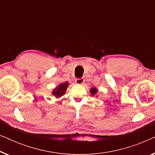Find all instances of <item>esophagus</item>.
I'll return each mask as SVG.
<instances>
[{
	"label": "esophagus",
	"mask_w": 155,
	"mask_h": 155,
	"mask_svg": "<svg viewBox=\"0 0 155 155\" xmlns=\"http://www.w3.org/2000/svg\"><path fill=\"white\" fill-rule=\"evenodd\" d=\"M84 78H78V79L75 80V82L78 84H82L84 82Z\"/></svg>",
	"instance_id": "esophagus-1"
}]
</instances>
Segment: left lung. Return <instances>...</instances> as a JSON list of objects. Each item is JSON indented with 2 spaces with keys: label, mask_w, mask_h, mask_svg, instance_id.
<instances>
[{
  "label": "left lung",
  "mask_w": 155,
  "mask_h": 155,
  "mask_svg": "<svg viewBox=\"0 0 155 155\" xmlns=\"http://www.w3.org/2000/svg\"><path fill=\"white\" fill-rule=\"evenodd\" d=\"M97 92H98V90L96 87H92L90 89V93L92 96L96 95L97 94Z\"/></svg>",
  "instance_id": "8db88e82"
}]
</instances>
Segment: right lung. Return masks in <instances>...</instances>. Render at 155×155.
Returning a JSON list of instances; mask_svg holds the SVG:
<instances>
[{
    "mask_svg": "<svg viewBox=\"0 0 155 155\" xmlns=\"http://www.w3.org/2000/svg\"><path fill=\"white\" fill-rule=\"evenodd\" d=\"M68 84L69 83L68 82H63V83L58 84V87H56L54 90H53L52 94L54 97H56V98H60L61 97H62L65 94L68 87Z\"/></svg>",
    "mask_w": 155,
    "mask_h": 155,
    "instance_id": "add662e5",
    "label": "right lung"
}]
</instances>
